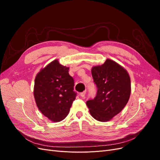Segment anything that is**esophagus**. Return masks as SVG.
<instances>
[{"label": "esophagus", "mask_w": 160, "mask_h": 160, "mask_svg": "<svg viewBox=\"0 0 160 160\" xmlns=\"http://www.w3.org/2000/svg\"><path fill=\"white\" fill-rule=\"evenodd\" d=\"M85 94H86V91H84L83 92H82V93H80V96L81 97V98H84V97L85 96Z\"/></svg>", "instance_id": "34e87169"}]
</instances>
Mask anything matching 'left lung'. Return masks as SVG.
Wrapping results in <instances>:
<instances>
[{
	"instance_id": "left-lung-1",
	"label": "left lung",
	"mask_w": 160,
	"mask_h": 160,
	"mask_svg": "<svg viewBox=\"0 0 160 160\" xmlns=\"http://www.w3.org/2000/svg\"><path fill=\"white\" fill-rule=\"evenodd\" d=\"M91 74L98 93L86 104L94 119L108 122L120 113L128 102L131 95L130 77L124 67L109 59L101 65L92 67Z\"/></svg>"
}]
</instances>
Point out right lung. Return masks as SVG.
Segmentation results:
<instances>
[{"instance_id":"add662e5","label":"right lung","mask_w":160,"mask_h":160,"mask_svg":"<svg viewBox=\"0 0 160 160\" xmlns=\"http://www.w3.org/2000/svg\"><path fill=\"white\" fill-rule=\"evenodd\" d=\"M69 67L55 59L38 72L33 94L38 109L51 122H59L69 114L76 93Z\"/></svg>"}]
</instances>
